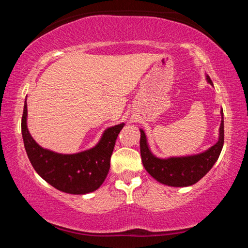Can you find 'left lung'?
<instances>
[{"label": "left lung", "mask_w": 248, "mask_h": 248, "mask_svg": "<svg viewBox=\"0 0 248 248\" xmlns=\"http://www.w3.org/2000/svg\"><path fill=\"white\" fill-rule=\"evenodd\" d=\"M205 79L210 85L213 86V83L208 74H205ZM220 114L221 124L217 143L210 146L203 152L197 154L170 156L165 158L158 157L151 151L148 138H146L143 129H140L141 158L146 171L158 183L170 187H188L198 183L212 169V166L215 165L220 156L222 148H223L224 120L222 109Z\"/></svg>", "instance_id": "obj_1"}]
</instances>
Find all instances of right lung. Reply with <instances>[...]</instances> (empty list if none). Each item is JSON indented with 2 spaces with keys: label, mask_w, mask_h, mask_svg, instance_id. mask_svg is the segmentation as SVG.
Segmentation results:
<instances>
[{
  "label": "right lung",
  "mask_w": 248,
  "mask_h": 248,
  "mask_svg": "<svg viewBox=\"0 0 248 248\" xmlns=\"http://www.w3.org/2000/svg\"><path fill=\"white\" fill-rule=\"evenodd\" d=\"M27 102L22 118V136L29 161L41 178L56 189L72 195L97 190L110 169V157L116 139L124 124L107 128L93 148L73 154H62L45 149L33 140L27 127Z\"/></svg>",
  "instance_id": "obj_1"
}]
</instances>
